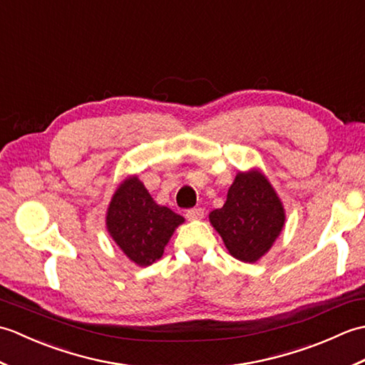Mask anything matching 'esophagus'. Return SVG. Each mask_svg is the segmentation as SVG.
Masks as SVG:
<instances>
[{"label":"esophagus","instance_id":"34e87169","mask_svg":"<svg viewBox=\"0 0 365 365\" xmlns=\"http://www.w3.org/2000/svg\"><path fill=\"white\" fill-rule=\"evenodd\" d=\"M187 218L190 221H197V220H202L204 218V208H191V210H187Z\"/></svg>","mask_w":365,"mask_h":365}]
</instances>
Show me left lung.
<instances>
[{
	"instance_id": "left-lung-1",
	"label": "left lung",
	"mask_w": 365,
	"mask_h": 365,
	"mask_svg": "<svg viewBox=\"0 0 365 365\" xmlns=\"http://www.w3.org/2000/svg\"><path fill=\"white\" fill-rule=\"evenodd\" d=\"M230 255L254 263L265 255L282 232L285 210L268 178L259 169L238 173L227 200L210 215Z\"/></svg>"
}]
</instances>
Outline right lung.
<instances>
[{"label":"right lung","instance_id":"1","mask_svg":"<svg viewBox=\"0 0 365 365\" xmlns=\"http://www.w3.org/2000/svg\"><path fill=\"white\" fill-rule=\"evenodd\" d=\"M183 216L158 205L138 175L123 180L111 197L106 229L127 257L139 267L157 262Z\"/></svg>","mask_w":365,"mask_h":365}]
</instances>
